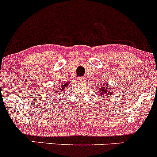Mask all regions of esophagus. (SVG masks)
I'll list each match as a JSON object with an SVG mask.
<instances>
[{
  "instance_id": "34e87169",
  "label": "esophagus",
  "mask_w": 157,
  "mask_h": 157,
  "mask_svg": "<svg viewBox=\"0 0 157 157\" xmlns=\"http://www.w3.org/2000/svg\"><path fill=\"white\" fill-rule=\"evenodd\" d=\"M78 82H86V79L85 77H81V78H78Z\"/></svg>"
}]
</instances>
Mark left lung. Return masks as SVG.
I'll list each match as a JSON object with an SVG mask.
<instances>
[{
  "label": "left lung",
  "instance_id": "left-lung-1",
  "mask_svg": "<svg viewBox=\"0 0 157 157\" xmlns=\"http://www.w3.org/2000/svg\"><path fill=\"white\" fill-rule=\"evenodd\" d=\"M98 92L99 93V94H100V97H104L105 98H106V97L109 98V96L112 95V94H111L110 87H109L107 84H105V85H103V84H102V87H99ZM101 100H102V99H101Z\"/></svg>",
  "mask_w": 157,
  "mask_h": 157
}]
</instances>
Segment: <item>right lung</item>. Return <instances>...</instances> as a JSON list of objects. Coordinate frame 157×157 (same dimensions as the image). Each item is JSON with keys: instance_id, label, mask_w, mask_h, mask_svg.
<instances>
[{"instance_id": "obj_1", "label": "right lung", "mask_w": 157, "mask_h": 157, "mask_svg": "<svg viewBox=\"0 0 157 157\" xmlns=\"http://www.w3.org/2000/svg\"><path fill=\"white\" fill-rule=\"evenodd\" d=\"M69 81L68 82H65V83H61L60 84V85H58V87H55V89H54V90H55V93H54V94H60V92H62L63 91V90H65V88L66 87H67V86H68V84H69Z\"/></svg>"}]
</instances>
